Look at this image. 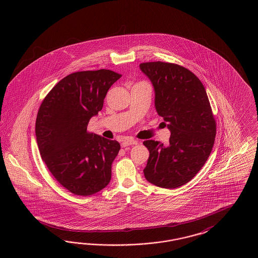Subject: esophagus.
<instances>
[{
    "label": "esophagus",
    "instance_id": "1",
    "mask_svg": "<svg viewBox=\"0 0 258 258\" xmlns=\"http://www.w3.org/2000/svg\"><path fill=\"white\" fill-rule=\"evenodd\" d=\"M138 144V141L137 140H134V139H126L122 142V147H127V146H131V145H136Z\"/></svg>",
    "mask_w": 258,
    "mask_h": 258
}]
</instances>
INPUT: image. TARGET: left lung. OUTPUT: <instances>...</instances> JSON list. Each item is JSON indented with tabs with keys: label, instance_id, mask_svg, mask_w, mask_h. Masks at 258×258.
<instances>
[{
	"label": "left lung",
	"instance_id": "1",
	"mask_svg": "<svg viewBox=\"0 0 258 258\" xmlns=\"http://www.w3.org/2000/svg\"><path fill=\"white\" fill-rule=\"evenodd\" d=\"M156 93L155 105L170 130L167 146L146 140L148 182L175 188L189 182L205 164L215 143L217 123L206 90L196 74L165 61L140 63Z\"/></svg>",
	"mask_w": 258,
	"mask_h": 258
}]
</instances>
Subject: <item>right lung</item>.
Returning <instances> with one entry per match:
<instances>
[{
	"label": "right lung",
	"instance_id": "add662e5",
	"mask_svg": "<svg viewBox=\"0 0 258 258\" xmlns=\"http://www.w3.org/2000/svg\"><path fill=\"white\" fill-rule=\"evenodd\" d=\"M121 76L104 69L69 74L39 106L36 135L40 157L57 182L76 196H92L110 182L120 143L89 133L87 126Z\"/></svg>",
	"mask_w": 258,
	"mask_h": 258
}]
</instances>
